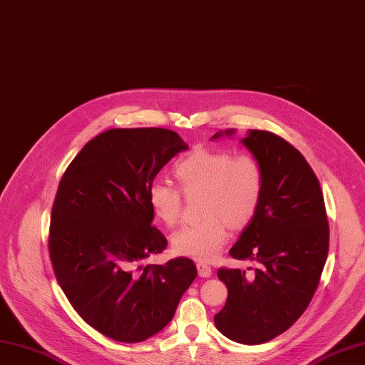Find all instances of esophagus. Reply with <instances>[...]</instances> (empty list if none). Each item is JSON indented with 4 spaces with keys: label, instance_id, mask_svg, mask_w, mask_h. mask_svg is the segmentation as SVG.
Masks as SVG:
<instances>
[{
    "label": "esophagus",
    "instance_id": "obj_1",
    "mask_svg": "<svg viewBox=\"0 0 365 365\" xmlns=\"http://www.w3.org/2000/svg\"><path fill=\"white\" fill-rule=\"evenodd\" d=\"M197 270L201 277H210L212 276V267L205 262H197Z\"/></svg>",
    "mask_w": 365,
    "mask_h": 365
}]
</instances>
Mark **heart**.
<instances>
[{
	"mask_svg": "<svg viewBox=\"0 0 365 365\" xmlns=\"http://www.w3.org/2000/svg\"><path fill=\"white\" fill-rule=\"evenodd\" d=\"M174 174L185 195H204L205 217L174 232L173 249L185 257L210 259L227 240V225L242 230L255 217L264 194V168L252 155L234 156L228 150L197 146L176 163ZM182 191L168 182H155L149 189L150 207L167 227L180 220Z\"/></svg>",
	"mask_w": 365,
	"mask_h": 365,
	"instance_id": "obj_1",
	"label": "heart"
}]
</instances>
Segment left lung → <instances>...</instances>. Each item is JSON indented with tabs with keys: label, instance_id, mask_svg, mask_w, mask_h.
I'll list each match as a JSON object with an SVG mask.
<instances>
[{
	"label": "left lung",
	"instance_id": "1",
	"mask_svg": "<svg viewBox=\"0 0 365 365\" xmlns=\"http://www.w3.org/2000/svg\"><path fill=\"white\" fill-rule=\"evenodd\" d=\"M242 143L261 163L265 185L255 217L230 255L259 265L253 276L219 268L228 298L215 325L232 341L261 344L292 327L310 304L328 257L329 228L319 180L303 155L270 131L249 130Z\"/></svg>",
	"mask_w": 365,
	"mask_h": 365
}]
</instances>
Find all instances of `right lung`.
I'll use <instances>...</instances> for the list:
<instances>
[{"label":"right lung","mask_w":365,"mask_h":365,"mask_svg":"<svg viewBox=\"0 0 365 365\" xmlns=\"http://www.w3.org/2000/svg\"><path fill=\"white\" fill-rule=\"evenodd\" d=\"M186 149L165 128L107 130L88 141L59 182L49 232L56 280L81 318L116 341L160 332L197 277L183 257L146 264L167 247L152 227L149 189Z\"/></svg>","instance_id":"add662e5"}]
</instances>
